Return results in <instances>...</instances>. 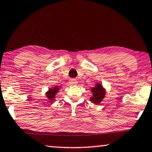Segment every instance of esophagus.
<instances>
[{"label": "esophagus", "mask_w": 152, "mask_h": 152, "mask_svg": "<svg viewBox=\"0 0 152 152\" xmlns=\"http://www.w3.org/2000/svg\"><path fill=\"white\" fill-rule=\"evenodd\" d=\"M69 83H70L72 85H76V84H77V80L75 78H71L70 80H69Z\"/></svg>", "instance_id": "1"}]
</instances>
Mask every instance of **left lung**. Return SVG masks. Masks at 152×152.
Segmentation results:
<instances>
[{
	"label": "left lung",
	"mask_w": 152,
	"mask_h": 152,
	"mask_svg": "<svg viewBox=\"0 0 152 152\" xmlns=\"http://www.w3.org/2000/svg\"><path fill=\"white\" fill-rule=\"evenodd\" d=\"M92 92L93 94V97L90 100L95 103H100L105 95V91L102 88V86L98 84V85H97V86H95L92 89Z\"/></svg>",
	"instance_id": "8db88e82"
}]
</instances>
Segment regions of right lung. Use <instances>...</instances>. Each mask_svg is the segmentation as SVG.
Listing matches in <instances>:
<instances>
[{
    "label": "right lung",
    "mask_w": 152,
    "mask_h": 152,
    "mask_svg": "<svg viewBox=\"0 0 152 152\" xmlns=\"http://www.w3.org/2000/svg\"><path fill=\"white\" fill-rule=\"evenodd\" d=\"M59 88L58 87H54L53 88H50L49 91L46 93L47 98L50 100H53L55 97V95H56L57 93L58 92Z\"/></svg>",
    "instance_id": "add662e5"
}]
</instances>
